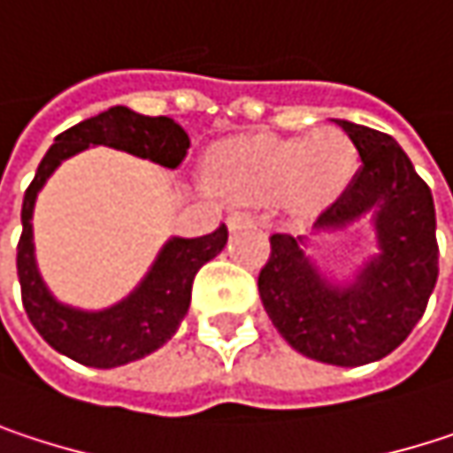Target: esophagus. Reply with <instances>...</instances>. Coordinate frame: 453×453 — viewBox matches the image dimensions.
I'll use <instances>...</instances> for the list:
<instances>
[{
    "instance_id": "1",
    "label": "esophagus",
    "mask_w": 453,
    "mask_h": 453,
    "mask_svg": "<svg viewBox=\"0 0 453 453\" xmlns=\"http://www.w3.org/2000/svg\"><path fill=\"white\" fill-rule=\"evenodd\" d=\"M254 223H257V218L251 212H230L227 215V227L230 230H238V227L243 226H254Z\"/></svg>"
}]
</instances>
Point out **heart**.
Listing matches in <instances>:
<instances>
[{
	"mask_svg": "<svg viewBox=\"0 0 453 453\" xmlns=\"http://www.w3.org/2000/svg\"><path fill=\"white\" fill-rule=\"evenodd\" d=\"M354 170V143L327 126L310 136L233 138L218 149L210 178L230 202L288 199L302 210H315L349 186Z\"/></svg>",
	"mask_w": 453,
	"mask_h": 453,
	"instance_id": "heart-1",
	"label": "heart"
}]
</instances>
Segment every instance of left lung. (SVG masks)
<instances>
[{"label":"left lung","mask_w":453,"mask_h":453,"mask_svg":"<svg viewBox=\"0 0 453 453\" xmlns=\"http://www.w3.org/2000/svg\"><path fill=\"white\" fill-rule=\"evenodd\" d=\"M359 154L349 188L317 218L335 233L370 218L378 254L351 280L327 278L307 254V235H270L259 296L278 333L304 357L359 367L388 357L419 322L438 278L435 207L404 149L380 131L335 120Z\"/></svg>","instance_id":"8db88e82"}]
</instances>
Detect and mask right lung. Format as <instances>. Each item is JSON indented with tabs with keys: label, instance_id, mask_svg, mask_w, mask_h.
Here are the masks:
<instances>
[{
	"label": "right lung",
	"instance_id": "add662e5",
	"mask_svg": "<svg viewBox=\"0 0 453 453\" xmlns=\"http://www.w3.org/2000/svg\"><path fill=\"white\" fill-rule=\"evenodd\" d=\"M88 146H112L141 159L175 170L188 154V134L170 118L138 115L128 107H110L54 138L36 178L23 199V235L18 243V278L28 319L46 343L86 367H120L157 351L167 343L191 304L194 275L204 262L218 257L227 241V227L210 235H173L159 249L149 273L136 288L107 310H78L62 304L44 283L34 246V207L49 175L73 154Z\"/></svg>",
	"mask_w": 453,
	"mask_h": 453
}]
</instances>
